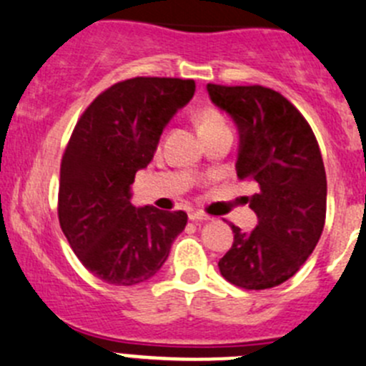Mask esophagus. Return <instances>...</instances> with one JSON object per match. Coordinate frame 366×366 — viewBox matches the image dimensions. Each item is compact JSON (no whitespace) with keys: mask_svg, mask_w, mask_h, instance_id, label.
I'll return each mask as SVG.
<instances>
[{"mask_svg":"<svg viewBox=\"0 0 366 366\" xmlns=\"http://www.w3.org/2000/svg\"><path fill=\"white\" fill-rule=\"evenodd\" d=\"M189 217H190V221H196V222L210 221V217H208L207 214H203V212H190Z\"/></svg>","mask_w":366,"mask_h":366,"instance_id":"obj_1","label":"esophagus"}]
</instances>
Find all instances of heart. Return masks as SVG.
<instances>
[{
    "label": "heart",
    "mask_w": 366,
    "mask_h": 366,
    "mask_svg": "<svg viewBox=\"0 0 366 366\" xmlns=\"http://www.w3.org/2000/svg\"><path fill=\"white\" fill-rule=\"evenodd\" d=\"M197 125H199V133H208V131H214V129L226 127V120L219 111L207 107V109H201L197 114Z\"/></svg>",
    "instance_id": "1"
}]
</instances>
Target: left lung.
Segmentation results:
<instances>
[{"instance_id": "obj_1", "label": "left lung", "mask_w": 366, "mask_h": 366, "mask_svg": "<svg viewBox=\"0 0 366 366\" xmlns=\"http://www.w3.org/2000/svg\"><path fill=\"white\" fill-rule=\"evenodd\" d=\"M214 106L239 131L237 177L257 185L252 232L233 226V244L219 271L244 290L290 280L309 259L325 224L327 177L312 129L300 111L264 86L207 84Z\"/></svg>"}]
</instances>
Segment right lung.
<instances>
[{
    "instance_id": "1",
    "label": "right lung",
    "mask_w": 366,
    "mask_h": 366,
    "mask_svg": "<svg viewBox=\"0 0 366 366\" xmlns=\"http://www.w3.org/2000/svg\"><path fill=\"white\" fill-rule=\"evenodd\" d=\"M196 82L137 76L100 93L76 122L61 163L59 222L82 266L113 285H137L165 264L185 212L131 203L134 176L190 102Z\"/></svg>"
}]
</instances>
